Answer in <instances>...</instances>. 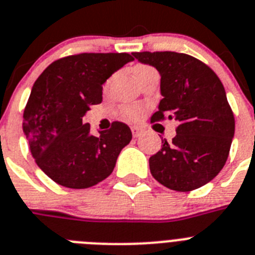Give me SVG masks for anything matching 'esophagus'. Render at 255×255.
Instances as JSON below:
<instances>
[{
  "label": "esophagus",
  "mask_w": 255,
  "mask_h": 255,
  "mask_svg": "<svg viewBox=\"0 0 255 255\" xmlns=\"http://www.w3.org/2000/svg\"><path fill=\"white\" fill-rule=\"evenodd\" d=\"M130 129H132V134H133V137H140L141 133H142V129L138 127H132Z\"/></svg>",
  "instance_id": "1"
}]
</instances>
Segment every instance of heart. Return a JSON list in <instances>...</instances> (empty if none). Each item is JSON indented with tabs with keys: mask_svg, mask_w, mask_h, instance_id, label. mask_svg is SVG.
<instances>
[{
	"mask_svg": "<svg viewBox=\"0 0 255 255\" xmlns=\"http://www.w3.org/2000/svg\"><path fill=\"white\" fill-rule=\"evenodd\" d=\"M149 69H151V68L147 65H137L133 69V72H134V75H136L138 74V73L145 72V70H149ZM109 86H110V81H108L106 82L105 87H109ZM119 113H121L125 118L132 119V121H137L138 118H141L143 109L141 108V106H137V105H123L119 108Z\"/></svg>",
	"mask_w": 255,
	"mask_h": 255,
	"instance_id": "b5f03b06",
	"label": "heart"
}]
</instances>
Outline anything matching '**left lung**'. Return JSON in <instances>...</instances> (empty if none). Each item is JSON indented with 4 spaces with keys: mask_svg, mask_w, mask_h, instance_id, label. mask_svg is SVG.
<instances>
[{
    "mask_svg": "<svg viewBox=\"0 0 255 255\" xmlns=\"http://www.w3.org/2000/svg\"><path fill=\"white\" fill-rule=\"evenodd\" d=\"M137 60L160 73L163 99L151 122L178 123L172 142L150 156V172L170 190L192 191L210 182L229 158L235 118L225 87L199 59L173 51L132 52Z\"/></svg>",
    "mask_w": 255,
    "mask_h": 255,
    "instance_id": "obj_1",
    "label": "left lung"
}]
</instances>
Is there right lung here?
Instances as JSON below:
<instances>
[{
  "label": "right lung",
  "instance_id": "right-lung-1",
  "mask_svg": "<svg viewBox=\"0 0 255 255\" xmlns=\"http://www.w3.org/2000/svg\"><path fill=\"white\" fill-rule=\"evenodd\" d=\"M132 60L126 52L69 55L50 64L34 82L23 130L35 163L51 180L69 189H87L112 174L132 132L125 123L113 122L94 136L83 117L101 104L106 79Z\"/></svg>",
  "mask_w": 255,
  "mask_h": 255
}]
</instances>
